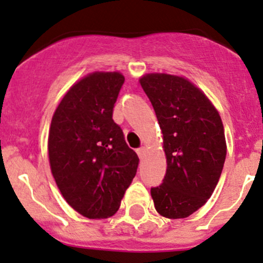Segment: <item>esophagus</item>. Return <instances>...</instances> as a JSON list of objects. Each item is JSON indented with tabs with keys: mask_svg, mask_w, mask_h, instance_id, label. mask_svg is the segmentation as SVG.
Masks as SVG:
<instances>
[{
	"mask_svg": "<svg viewBox=\"0 0 263 263\" xmlns=\"http://www.w3.org/2000/svg\"><path fill=\"white\" fill-rule=\"evenodd\" d=\"M145 152H146V147L145 146H141V147H139V149L137 150L138 155H139L140 159H143L144 156H145Z\"/></svg>",
	"mask_w": 263,
	"mask_h": 263,
	"instance_id": "esophagus-1",
	"label": "esophagus"
}]
</instances>
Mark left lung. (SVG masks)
I'll list each match as a JSON object with an SVG mask.
<instances>
[{
	"label": "left lung",
	"instance_id": "1",
	"mask_svg": "<svg viewBox=\"0 0 263 263\" xmlns=\"http://www.w3.org/2000/svg\"><path fill=\"white\" fill-rule=\"evenodd\" d=\"M139 82L155 110L166 156L164 182L150 190L155 210L166 219H185L205 205L219 182L227 152L222 120L185 77L147 73Z\"/></svg>",
	"mask_w": 263,
	"mask_h": 263
}]
</instances>
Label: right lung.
Returning a JSON list of instances; mask_svg holds the SVG:
<instances>
[{"mask_svg": "<svg viewBox=\"0 0 263 263\" xmlns=\"http://www.w3.org/2000/svg\"><path fill=\"white\" fill-rule=\"evenodd\" d=\"M123 83L120 72L89 73L67 90L52 117V175L68 205L88 219L119 210L139 165L111 118Z\"/></svg>", "mask_w": 263, "mask_h": 263, "instance_id": "add662e5", "label": "right lung"}]
</instances>
